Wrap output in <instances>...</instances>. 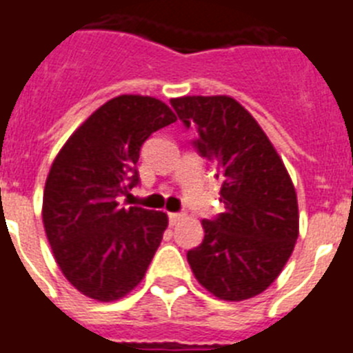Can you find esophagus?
<instances>
[{"label":"esophagus","instance_id":"1","mask_svg":"<svg viewBox=\"0 0 353 353\" xmlns=\"http://www.w3.org/2000/svg\"><path fill=\"white\" fill-rule=\"evenodd\" d=\"M181 219H183V213H168V222H170V225H176Z\"/></svg>","mask_w":353,"mask_h":353}]
</instances>
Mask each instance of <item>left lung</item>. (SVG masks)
<instances>
[{
    "instance_id": "8db88e82",
    "label": "left lung",
    "mask_w": 353,
    "mask_h": 353,
    "mask_svg": "<svg viewBox=\"0 0 353 353\" xmlns=\"http://www.w3.org/2000/svg\"><path fill=\"white\" fill-rule=\"evenodd\" d=\"M195 151L213 161L225 211L202 220L204 240L186 257L195 279L222 300H247L274 283L299 238V204L283 159L238 101H170Z\"/></svg>"
}]
</instances>
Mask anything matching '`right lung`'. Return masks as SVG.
Instances as JSON below:
<instances>
[{
	"label": "right lung",
	"instance_id": "1",
	"mask_svg": "<svg viewBox=\"0 0 353 353\" xmlns=\"http://www.w3.org/2000/svg\"><path fill=\"white\" fill-rule=\"evenodd\" d=\"M172 122V110L154 97L119 96L79 125L51 165L46 234L67 281L90 299L110 302L130 293L161 243L167 214L124 208L117 197L140 183L143 142Z\"/></svg>",
	"mask_w": 353,
	"mask_h": 353
}]
</instances>
